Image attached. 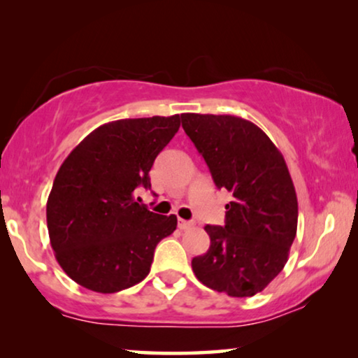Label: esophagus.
I'll list each match as a JSON object with an SVG mask.
<instances>
[{
	"instance_id": "34e87169",
	"label": "esophagus",
	"mask_w": 358,
	"mask_h": 358,
	"mask_svg": "<svg viewBox=\"0 0 358 358\" xmlns=\"http://www.w3.org/2000/svg\"><path fill=\"white\" fill-rule=\"evenodd\" d=\"M192 222H187V220H182V218H179V223H178V227L180 228V229H189L190 227H192Z\"/></svg>"
}]
</instances>
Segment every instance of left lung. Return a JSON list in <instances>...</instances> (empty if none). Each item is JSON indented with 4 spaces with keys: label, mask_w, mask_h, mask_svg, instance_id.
<instances>
[{
    "label": "left lung",
    "mask_w": 358,
    "mask_h": 358,
    "mask_svg": "<svg viewBox=\"0 0 358 358\" xmlns=\"http://www.w3.org/2000/svg\"><path fill=\"white\" fill-rule=\"evenodd\" d=\"M180 119L215 185L233 194L224 227H205L210 248L192 259V271L212 290L256 295L285 267L296 236L298 200L285 159L257 125L241 117Z\"/></svg>",
    "instance_id": "left-lung-1"
}]
</instances>
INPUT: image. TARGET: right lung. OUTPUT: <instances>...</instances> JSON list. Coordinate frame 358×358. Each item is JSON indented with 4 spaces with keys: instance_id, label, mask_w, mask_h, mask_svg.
Masks as SVG:
<instances>
[{
    "instance_id": "1",
    "label": "right lung",
    "mask_w": 358,
    "mask_h": 358,
    "mask_svg": "<svg viewBox=\"0 0 358 358\" xmlns=\"http://www.w3.org/2000/svg\"><path fill=\"white\" fill-rule=\"evenodd\" d=\"M179 127V114L109 122L63 161L47 200V228L71 280L115 293L148 275L156 244L178 218L150 212L135 195L151 189V166Z\"/></svg>"
}]
</instances>
